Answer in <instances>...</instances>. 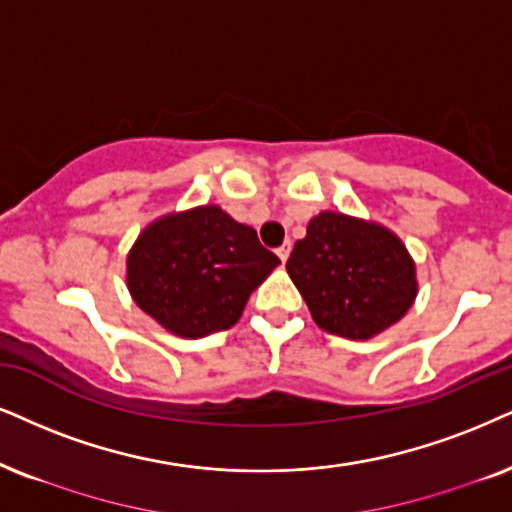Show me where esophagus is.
Instances as JSON below:
<instances>
[{
    "mask_svg": "<svg viewBox=\"0 0 512 512\" xmlns=\"http://www.w3.org/2000/svg\"><path fill=\"white\" fill-rule=\"evenodd\" d=\"M276 255H278V260H281V262H286V260H288V255H290V243H283L281 248L276 250Z\"/></svg>",
    "mask_w": 512,
    "mask_h": 512,
    "instance_id": "obj_1",
    "label": "esophagus"
}]
</instances>
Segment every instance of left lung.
<instances>
[{
    "mask_svg": "<svg viewBox=\"0 0 512 512\" xmlns=\"http://www.w3.org/2000/svg\"><path fill=\"white\" fill-rule=\"evenodd\" d=\"M286 269L316 326L342 338H373L416 300V267L399 238L340 212L309 222Z\"/></svg>",
    "mask_w": 512,
    "mask_h": 512,
    "instance_id": "1",
    "label": "left lung"
}]
</instances>
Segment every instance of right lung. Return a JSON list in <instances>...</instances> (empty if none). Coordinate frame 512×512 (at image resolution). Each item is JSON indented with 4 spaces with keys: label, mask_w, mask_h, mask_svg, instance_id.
Returning <instances> with one entry per match:
<instances>
[{
    "label": "right lung",
    "mask_w": 512,
    "mask_h": 512,
    "mask_svg": "<svg viewBox=\"0 0 512 512\" xmlns=\"http://www.w3.org/2000/svg\"><path fill=\"white\" fill-rule=\"evenodd\" d=\"M281 264L257 231L205 205L153 222L127 257L134 302L181 338L226 331L252 290Z\"/></svg>",
    "instance_id": "right-lung-1"
}]
</instances>
